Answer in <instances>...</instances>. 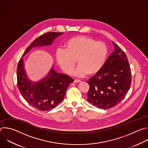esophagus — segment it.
Masks as SVG:
<instances>
[{
	"label": "esophagus",
	"mask_w": 148,
	"mask_h": 148,
	"mask_svg": "<svg viewBox=\"0 0 148 148\" xmlns=\"http://www.w3.org/2000/svg\"><path fill=\"white\" fill-rule=\"evenodd\" d=\"M80 82H81V80H79V79H75L74 80V82H75V83Z\"/></svg>",
	"instance_id": "34e87169"
}]
</instances>
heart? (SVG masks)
Wrapping results in <instances>:
<instances>
[{
	"label": "heart",
	"mask_w": 148,
	"mask_h": 148,
	"mask_svg": "<svg viewBox=\"0 0 148 148\" xmlns=\"http://www.w3.org/2000/svg\"><path fill=\"white\" fill-rule=\"evenodd\" d=\"M65 50L58 49L56 53L57 64L62 70L70 74L76 64L79 65L74 74L89 76L97 74L103 67L108 54L104 42L84 36L70 38L64 45Z\"/></svg>",
	"instance_id": "b5f03b06"
}]
</instances>
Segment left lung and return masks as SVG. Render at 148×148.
I'll return each mask as SVG.
<instances>
[{
  "instance_id": "left-lung-1",
  "label": "left lung",
  "mask_w": 148,
  "mask_h": 148,
  "mask_svg": "<svg viewBox=\"0 0 148 148\" xmlns=\"http://www.w3.org/2000/svg\"><path fill=\"white\" fill-rule=\"evenodd\" d=\"M114 51L101 70L90 78L87 101L101 109H110L125 97L131 84L132 74L127 56L113 42Z\"/></svg>"
}]
</instances>
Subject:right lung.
Instances as JSON below:
<instances>
[{"instance_id":"obj_1","label":"right lung","mask_w":148,"mask_h":148,"mask_svg":"<svg viewBox=\"0 0 148 148\" xmlns=\"http://www.w3.org/2000/svg\"><path fill=\"white\" fill-rule=\"evenodd\" d=\"M62 33L49 32L42 34L28 46L23 56L33 47L51 45L54 40ZM73 81L70 76L57 73L53 69L45 78L32 83L27 78L23 58H20L18 62L17 82L20 92L29 105L38 110L49 111L57 107L62 101L68 87Z\"/></svg>"}]
</instances>
